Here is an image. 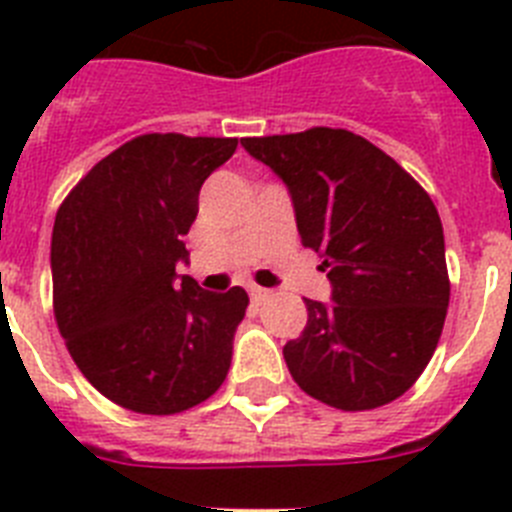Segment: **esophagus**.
Returning a JSON list of instances; mask_svg holds the SVG:
<instances>
[{"label":"esophagus","instance_id":"esophagus-1","mask_svg":"<svg viewBox=\"0 0 512 512\" xmlns=\"http://www.w3.org/2000/svg\"><path fill=\"white\" fill-rule=\"evenodd\" d=\"M248 295H251L253 302H264L266 297H269V289L259 287V284H251V287H248Z\"/></svg>","mask_w":512,"mask_h":512}]
</instances>
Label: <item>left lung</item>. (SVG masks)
Instances as JSON below:
<instances>
[{
  "mask_svg": "<svg viewBox=\"0 0 512 512\" xmlns=\"http://www.w3.org/2000/svg\"><path fill=\"white\" fill-rule=\"evenodd\" d=\"M282 176L302 246L320 253L333 302L305 300L307 325L284 361L330 408L374 410L418 382L449 310L436 205L382 148L341 128L243 138Z\"/></svg>",
  "mask_w": 512,
  "mask_h": 512,
  "instance_id": "obj_1",
  "label": "left lung"
}]
</instances>
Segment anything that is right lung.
Wrapping results in <instances>:
<instances>
[{
	"instance_id": "obj_1",
	"label": "right lung",
	"mask_w": 512,
	"mask_h": 512,
	"mask_svg": "<svg viewBox=\"0 0 512 512\" xmlns=\"http://www.w3.org/2000/svg\"><path fill=\"white\" fill-rule=\"evenodd\" d=\"M238 138L146 133L81 176L56 212L53 315L79 372L133 413L176 415L220 390L246 289L176 277L200 187Z\"/></svg>"
}]
</instances>
